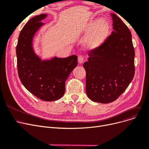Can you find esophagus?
Here are the masks:
<instances>
[{
    "label": "esophagus",
    "instance_id": "esophagus-1",
    "mask_svg": "<svg viewBox=\"0 0 149 149\" xmlns=\"http://www.w3.org/2000/svg\"><path fill=\"white\" fill-rule=\"evenodd\" d=\"M83 61H84V57H83V56L81 55H79V56H78V62H79V63L80 64H82L83 63Z\"/></svg>",
    "mask_w": 149,
    "mask_h": 149
}]
</instances>
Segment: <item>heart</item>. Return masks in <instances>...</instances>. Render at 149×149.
<instances>
[{"label":"heart","mask_w":149,"mask_h":149,"mask_svg":"<svg viewBox=\"0 0 149 149\" xmlns=\"http://www.w3.org/2000/svg\"><path fill=\"white\" fill-rule=\"evenodd\" d=\"M110 25L105 19H94L90 21L83 30V34L88 36L86 46L90 49H95L100 47L105 42L109 35Z\"/></svg>","instance_id":"heart-1"}]
</instances>
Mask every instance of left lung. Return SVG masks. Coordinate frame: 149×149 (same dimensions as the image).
<instances>
[{
  "instance_id": "obj_1",
  "label": "left lung",
  "mask_w": 149,
  "mask_h": 149,
  "mask_svg": "<svg viewBox=\"0 0 149 149\" xmlns=\"http://www.w3.org/2000/svg\"><path fill=\"white\" fill-rule=\"evenodd\" d=\"M113 31L100 47L88 53L83 63L86 92L93 102L111 103L124 93L134 75V49L132 33L116 15L111 13Z\"/></svg>"
}]
</instances>
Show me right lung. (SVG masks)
Here are the masks:
<instances>
[{
	"label": "right lung",
	"instance_id": "1",
	"mask_svg": "<svg viewBox=\"0 0 149 149\" xmlns=\"http://www.w3.org/2000/svg\"><path fill=\"white\" fill-rule=\"evenodd\" d=\"M47 16L46 14L38 15L24 25L18 38L16 55L18 75L22 85L36 97L51 102L63 96L65 82L78 61L76 55L42 60L36 54L33 38L44 25L41 21Z\"/></svg>",
	"mask_w": 149,
	"mask_h": 149
}]
</instances>
